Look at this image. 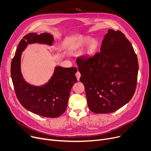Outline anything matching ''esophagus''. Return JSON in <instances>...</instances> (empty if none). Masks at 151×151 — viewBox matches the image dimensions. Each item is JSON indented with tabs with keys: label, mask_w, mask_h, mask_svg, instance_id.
Masks as SVG:
<instances>
[{
	"label": "esophagus",
	"mask_w": 151,
	"mask_h": 151,
	"mask_svg": "<svg viewBox=\"0 0 151 151\" xmlns=\"http://www.w3.org/2000/svg\"><path fill=\"white\" fill-rule=\"evenodd\" d=\"M76 78H77L78 81L80 80V76H81V74H80V72H79V71H77V72H76Z\"/></svg>",
	"instance_id": "34e87169"
}]
</instances>
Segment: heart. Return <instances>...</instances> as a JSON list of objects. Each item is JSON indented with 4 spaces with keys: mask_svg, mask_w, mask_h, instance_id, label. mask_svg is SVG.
<instances>
[{
    "mask_svg": "<svg viewBox=\"0 0 151 151\" xmlns=\"http://www.w3.org/2000/svg\"><path fill=\"white\" fill-rule=\"evenodd\" d=\"M88 44L84 52V56L86 58H91L96 53L99 47V42L96 38H91V36L86 35L80 38L71 47V50L76 51L80 50L84 45Z\"/></svg>",
    "mask_w": 151,
    "mask_h": 151,
    "instance_id": "1",
    "label": "heart"
}]
</instances>
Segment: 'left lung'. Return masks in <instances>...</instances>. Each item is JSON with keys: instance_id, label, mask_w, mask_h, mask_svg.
<instances>
[{"instance_id": "left-lung-1", "label": "left lung", "mask_w": 151, "mask_h": 151, "mask_svg": "<svg viewBox=\"0 0 151 151\" xmlns=\"http://www.w3.org/2000/svg\"><path fill=\"white\" fill-rule=\"evenodd\" d=\"M89 109L96 114L116 111L135 92L138 62L133 47L121 31L109 29L100 52L76 59Z\"/></svg>"}]
</instances>
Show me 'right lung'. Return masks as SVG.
<instances>
[{"label":"right lung","instance_id":"add662e5","mask_svg":"<svg viewBox=\"0 0 151 151\" xmlns=\"http://www.w3.org/2000/svg\"><path fill=\"white\" fill-rule=\"evenodd\" d=\"M53 36L44 32L38 35L29 33L23 37L16 50L11 64V76L17 97L21 105L35 114L46 117H58L66 110L70 91L77 82L76 67L56 65L46 83L35 86L24 78L21 68L22 52L29 44L39 43L52 46Z\"/></svg>","mask_w":151,"mask_h":151}]
</instances>
